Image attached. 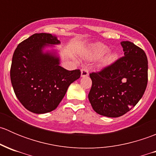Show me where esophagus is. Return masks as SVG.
<instances>
[{
	"instance_id": "obj_1",
	"label": "esophagus",
	"mask_w": 156,
	"mask_h": 156,
	"mask_svg": "<svg viewBox=\"0 0 156 156\" xmlns=\"http://www.w3.org/2000/svg\"><path fill=\"white\" fill-rule=\"evenodd\" d=\"M88 75H89V72H88V70L87 69L84 68L81 69V76L82 77V78H84V77H87Z\"/></svg>"
}]
</instances>
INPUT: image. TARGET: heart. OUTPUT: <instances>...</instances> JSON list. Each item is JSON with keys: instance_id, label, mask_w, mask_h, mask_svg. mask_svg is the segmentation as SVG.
Here are the masks:
<instances>
[{"instance_id": "obj_1", "label": "heart", "mask_w": 156, "mask_h": 156, "mask_svg": "<svg viewBox=\"0 0 156 156\" xmlns=\"http://www.w3.org/2000/svg\"><path fill=\"white\" fill-rule=\"evenodd\" d=\"M109 51V48L106 45L102 43H96L92 45L89 52V58L90 59H98L104 56ZM119 59V54L117 53H108L102 59L100 65L103 67L108 66L114 63Z\"/></svg>"}]
</instances>
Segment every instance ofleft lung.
<instances>
[{"label": "left lung", "mask_w": 156, "mask_h": 156, "mask_svg": "<svg viewBox=\"0 0 156 156\" xmlns=\"http://www.w3.org/2000/svg\"><path fill=\"white\" fill-rule=\"evenodd\" d=\"M125 56L100 72L90 74L92 87L88 99L99 115L117 118L140 101L148 81L145 52L132 42H121Z\"/></svg>", "instance_id": "obj_1"}]
</instances>
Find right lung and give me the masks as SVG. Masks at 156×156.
Instances as JSON below:
<instances>
[{"label":"right lung","instance_id":"1","mask_svg":"<svg viewBox=\"0 0 156 156\" xmlns=\"http://www.w3.org/2000/svg\"><path fill=\"white\" fill-rule=\"evenodd\" d=\"M60 44L56 35L36 33L17 46L12 59L10 79L16 96L26 109L36 114L54 110L69 86L81 76L79 69L60 66Z\"/></svg>","mask_w":156,"mask_h":156}]
</instances>
